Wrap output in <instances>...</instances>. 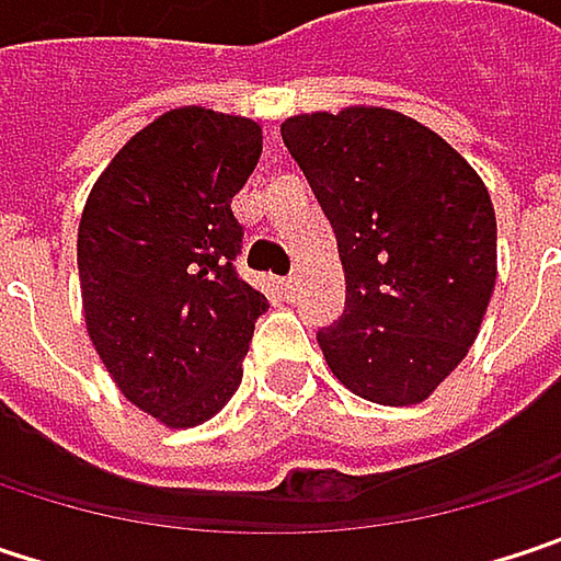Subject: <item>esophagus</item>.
I'll use <instances>...</instances> for the list:
<instances>
[{"label": "esophagus", "instance_id": "34e87169", "mask_svg": "<svg viewBox=\"0 0 561 561\" xmlns=\"http://www.w3.org/2000/svg\"><path fill=\"white\" fill-rule=\"evenodd\" d=\"M295 285H298L295 276H285V279H279V288L285 291V295H291V291H295Z\"/></svg>", "mask_w": 561, "mask_h": 561}]
</instances>
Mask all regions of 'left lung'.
<instances>
[{
  "instance_id": "left-lung-1",
  "label": "left lung",
  "mask_w": 561,
  "mask_h": 561,
  "mask_svg": "<svg viewBox=\"0 0 561 561\" xmlns=\"http://www.w3.org/2000/svg\"><path fill=\"white\" fill-rule=\"evenodd\" d=\"M282 142L334 227L344 314L318 331L334 377L412 405L468 354L497 279L491 194L438 133L351 106L282 123Z\"/></svg>"
}]
</instances>
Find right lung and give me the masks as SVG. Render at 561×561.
Returning a JSON list of instances; mask_svg holds the SVG:
<instances>
[{
  "instance_id": "1",
  "label": "right lung",
  "mask_w": 561,
  "mask_h": 561,
  "mask_svg": "<svg viewBox=\"0 0 561 561\" xmlns=\"http://www.w3.org/2000/svg\"><path fill=\"white\" fill-rule=\"evenodd\" d=\"M263 152L253 119L171 110L96 178L77 233L90 341L129 402L171 428L217 415L270 308L237 273L233 194Z\"/></svg>"
}]
</instances>
